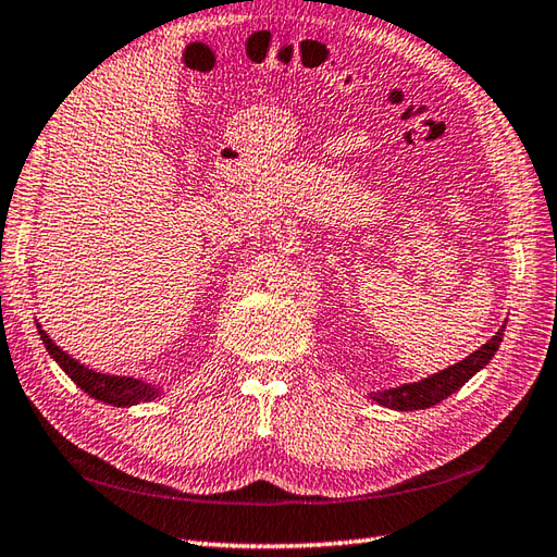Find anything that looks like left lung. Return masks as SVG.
<instances>
[{"label":"left lung","mask_w":557,"mask_h":557,"mask_svg":"<svg viewBox=\"0 0 557 557\" xmlns=\"http://www.w3.org/2000/svg\"><path fill=\"white\" fill-rule=\"evenodd\" d=\"M502 337H505V327H502L495 337L487 339V344H482L475 354L466 356L460 363L448 366L446 371L429 375L419 383H409V385L393 387V391L373 393V400L391 409H400V412H412V409H426L432 405H438L442 400H446L448 395H454L458 387H463L480 369H485L492 356H495Z\"/></svg>","instance_id":"obj_1"}]
</instances>
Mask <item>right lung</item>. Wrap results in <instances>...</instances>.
I'll use <instances>...</instances> for the list:
<instances>
[{"instance_id":"right-lung-1","label":"right lung","mask_w":557,"mask_h":557,"mask_svg":"<svg viewBox=\"0 0 557 557\" xmlns=\"http://www.w3.org/2000/svg\"><path fill=\"white\" fill-rule=\"evenodd\" d=\"M38 334H40V339H44L48 354L60 363V369L65 371L84 393L97 397V400L113 405V407H131L138 403H150L157 395H160V387L143 383V381H138V377L107 375V373H97V371L87 369V366H82L79 361H75L72 356L62 351L60 346H55V342H52L48 334L40 330V324H38Z\"/></svg>"}]
</instances>
